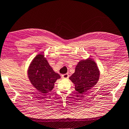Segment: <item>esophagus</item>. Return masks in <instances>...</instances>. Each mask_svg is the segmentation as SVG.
Returning <instances> with one entry per match:
<instances>
[{
    "label": "esophagus",
    "instance_id": "esophagus-1",
    "mask_svg": "<svg viewBox=\"0 0 129 129\" xmlns=\"http://www.w3.org/2000/svg\"><path fill=\"white\" fill-rule=\"evenodd\" d=\"M69 77V75L68 74H65L62 75V77L63 79H68Z\"/></svg>",
    "mask_w": 129,
    "mask_h": 129
}]
</instances>
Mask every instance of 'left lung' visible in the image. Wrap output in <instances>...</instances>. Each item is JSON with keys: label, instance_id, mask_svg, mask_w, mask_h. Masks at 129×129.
<instances>
[{"label": "left lung", "instance_id": "left-lung-1", "mask_svg": "<svg viewBox=\"0 0 129 129\" xmlns=\"http://www.w3.org/2000/svg\"><path fill=\"white\" fill-rule=\"evenodd\" d=\"M100 76V72L96 62L93 59L88 58L78 62L75 73L69 79L75 86V90L80 94H84L97 84Z\"/></svg>", "mask_w": 129, "mask_h": 129}]
</instances>
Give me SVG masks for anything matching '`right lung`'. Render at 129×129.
Here are the masks:
<instances>
[{
  "instance_id": "add662e5",
  "label": "right lung",
  "mask_w": 129,
  "mask_h": 129,
  "mask_svg": "<svg viewBox=\"0 0 129 129\" xmlns=\"http://www.w3.org/2000/svg\"><path fill=\"white\" fill-rule=\"evenodd\" d=\"M27 75L32 86L42 94L52 91L56 81L60 79L42 53L32 59L28 68Z\"/></svg>"
}]
</instances>
